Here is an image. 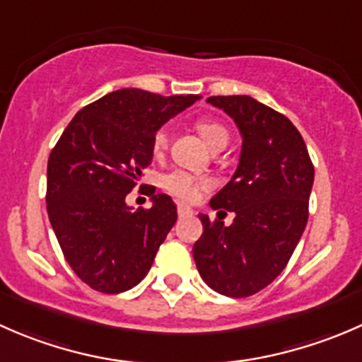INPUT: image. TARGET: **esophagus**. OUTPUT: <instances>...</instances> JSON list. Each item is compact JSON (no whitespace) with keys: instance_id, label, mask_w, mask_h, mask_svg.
Listing matches in <instances>:
<instances>
[{"instance_id":"obj_1","label":"esophagus","mask_w":362,"mask_h":362,"mask_svg":"<svg viewBox=\"0 0 362 362\" xmlns=\"http://www.w3.org/2000/svg\"><path fill=\"white\" fill-rule=\"evenodd\" d=\"M194 214V210L192 208H189L187 204H178V217H187V215H192Z\"/></svg>"}]
</instances>
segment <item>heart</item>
<instances>
[{
    "instance_id": "heart-1",
    "label": "heart",
    "mask_w": 362,
    "mask_h": 362,
    "mask_svg": "<svg viewBox=\"0 0 362 362\" xmlns=\"http://www.w3.org/2000/svg\"><path fill=\"white\" fill-rule=\"evenodd\" d=\"M196 129L202 134V138L206 141L210 148L217 147V145H226L229 140V133L222 124L211 122V120L202 119L196 122ZM168 144V133L166 129H159L154 136V152L159 154L166 148ZM163 187L168 192H171L177 198L184 199V202H194L199 198L203 189L210 187V180L206 178L194 177V175L187 173V171L175 170L171 173L164 175L163 178Z\"/></svg>"
}]
</instances>
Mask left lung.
I'll return each instance as SVG.
<instances>
[{
	"label": "left lung",
	"mask_w": 362,
	"mask_h": 362,
	"mask_svg": "<svg viewBox=\"0 0 362 362\" xmlns=\"http://www.w3.org/2000/svg\"><path fill=\"white\" fill-rule=\"evenodd\" d=\"M208 103L242 133L240 163L211 198L214 210L235 211L231 226L199 214L203 235L192 247L208 287L247 298L282 273L305 231L313 164L303 136L286 115L250 96H211Z\"/></svg>",
	"instance_id": "8db88e82"
}]
</instances>
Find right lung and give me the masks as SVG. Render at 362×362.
I'll return each mask as SVG.
<instances>
[{"mask_svg":"<svg viewBox=\"0 0 362 362\" xmlns=\"http://www.w3.org/2000/svg\"><path fill=\"white\" fill-rule=\"evenodd\" d=\"M199 98L113 90L76 113L50 152V224L68 264L94 291L119 294L140 284L177 222L168 194L136 211L126 196L152 163L159 127Z\"/></svg>","mask_w":362,"mask_h":362,"instance_id":"add662e5","label":"right lung"}]
</instances>
